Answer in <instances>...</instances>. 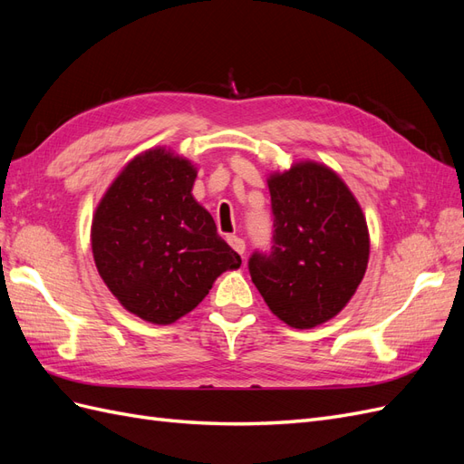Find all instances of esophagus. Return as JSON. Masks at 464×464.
<instances>
[{"instance_id":"1","label":"esophagus","mask_w":464,"mask_h":464,"mask_svg":"<svg viewBox=\"0 0 464 464\" xmlns=\"http://www.w3.org/2000/svg\"><path fill=\"white\" fill-rule=\"evenodd\" d=\"M228 244H230V247L236 251V254H244L246 251V242L242 240L240 236H228Z\"/></svg>"}]
</instances>
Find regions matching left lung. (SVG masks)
Wrapping results in <instances>:
<instances>
[{"label": "left lung", "instance_id": "8db88e82", "mask_svg": "<svg viewBox=\"0 0 464 464\" xmlns=\"http://www.w3.org/2000/svg\"><path fill=\"white\" fill-rule=\"evenodd\" d=\"M273 246L249 257V275L269 310L294 329H312L354 296L370 259L360 203L329 166L292 164L266 179Z\"/></svg>", "mask_w": 464, "mask_h": 464}]
</instances>
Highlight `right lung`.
I'll return each instance as SVG.
<instances>
[{
    "mask_svg": "<svg viewBox=\"0 0 464 464\" xmlns=\"http://www.w3.org/2000/svg\"><path fill=\"white\" fill-rule=\"evenodd\" d=\"M198 168L164 147L128 162L98 203L91 244L98 275L130 314L168 325L237 269L240 256L191 195Z\"/></svg>",
    "mask_w": 464,
    "mask_h": 464,
    "instance_id": "right-lung-1",
    "label": "right lung"
}]
</instances>
